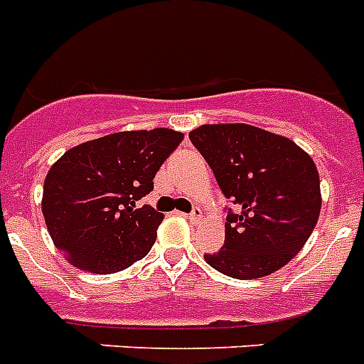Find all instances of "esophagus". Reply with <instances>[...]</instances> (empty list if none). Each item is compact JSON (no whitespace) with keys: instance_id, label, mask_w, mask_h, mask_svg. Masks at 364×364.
Listing matches in <instances>:
<instances>
[{"instance_id":"34e87169","label":"esophagus","mask_w":364,"mask_h":364,"mask_svg":"<svg viewBox=\"0 0 364 364\" xmlns=\"http://www.w3.org/2000/svg\"><path fill=\"white\" fill-rule=\"evenodd\" d=\"M200 218H202V209L200 208H194L188 213V220H191V223H198Z\"/></svg>"}]
</instances>
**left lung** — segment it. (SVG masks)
Segmentation results:
<instances>
[{
  "mask_svg": "<svg viewBox=\"0 0 364 364\" xmlns=\"http://www.w3.org/2000/svg\"><path fill=\"white\" fill-rule=\"evenodd\" d=\"M188 138L237 208L226 217L224 247L203 259L241 280L284 267L320 217V173L309 153L286 136L245 123L202 125Z\"/></svg>",
  "mask_w": 364,
  "mask_h": 364,
  "instance_id": "left-lung-1",
  "label": "left lung"
}]
</instances>
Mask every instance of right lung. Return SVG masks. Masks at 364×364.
I'll return each mask as SVG.
<instances>
[{"mask_svg": "<svg viewBox=\"0 0 364 364\" xmlns=\"http://www.w3.org/2000/svg\"><path fill=\"white\" fill-rule=\"evenodd\" d=\"M181 140L172 129L125 131L63 153L44 179L43 215L67 262L110 274L151 250L164 215L138 202Z\"/></svg>", "mask_w": 364, "mask_h": 364, "instance_id": "obj_1", "label": "right lung"}]
</instances>
